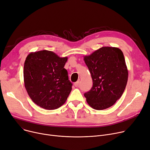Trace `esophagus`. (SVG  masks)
Returning <instances> with one entry per match:
<instances>
[{"instance_id":"34e87169","label":"esophagus","mask_w":150,"mask_h":150,"mask_svg":"<svg viewBox=\"0 0 150 150\" xmlns=\"http://www.w3.org/2000/svg\"><path fill=\"white\" fill-rule=\"evenodd\" d=\"M79 81H77V82H76L74 83V86L77 87V86H79Z\"/></svg>"}]
</instances>
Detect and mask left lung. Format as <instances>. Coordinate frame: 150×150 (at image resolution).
I'll return each instance as SVG.
<instances>
[{"label": "left lung", "mask_w": 150, "mask_h": 150, "mask_svg": "<svg viewBox=\"0 0 150 150\" xmlns=\"http://www.w3.org/2000/svg\"><path fill=\"white\" fill-rule=\"evenodd\" d=\"M93 79V87L84 96L91 107L108 108L120 98L128 81L124 54L119 48L103 47L83 57Z\"/></svg>", "instance_id": "obj_1"}]
</instances>
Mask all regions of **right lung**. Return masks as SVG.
<instances>
[{
    "instance_id": "1",
    "label": "right lung",
    "mask_w": 150,
    "mask_h": 150,
    "mask_svg": "<svg viewBox=\"0 0 150 150\" xmlns=\"http://www.w3.org/2000/svg\"><path fill=\"white\" fill-rule=\"evenodd\" d=\"M67 59L48 50L32 52L26 57L25 87L33 102L40 107L55 110L65 103L73 85L64 68Z\"/></svg>"
}]
</instances>
